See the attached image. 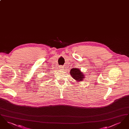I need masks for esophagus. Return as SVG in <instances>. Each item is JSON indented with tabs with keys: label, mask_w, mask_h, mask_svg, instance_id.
<instances>
[{
	"label": "esophagus",
	"mask_w": 129,
	"mask_h": 129,
	"mask_svg": "<svg viewBox=\"0 0 129 129\" xmlns=\"http://www.w3.org/2000/svg\"><path fill=\"white\" fill-rule=\"evenodd\" d=\"M59 69H60L61 70H63L64 69V66H59Z\"/></svg>",
	"instance_id": "obj_1"
}]
</instances>
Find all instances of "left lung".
I'll return each mask as SVG.
<instances>
[{"mask_svg": "<svg viewBox=\"0 0 129 129\" xmlns=\"http://www.w3.org/2000/svg\"><path fill=\"white\" fill-rule=\"evenodd\" d=\"M70 74L74 79L77 82H80L84 80V74H83L80 69L77 68L72 69L70 71Z\"/></svg>", "mask_w": 129, "mask_h": 129, "instance_id": "obj_1", "label": "left lung"}]
</instances>
